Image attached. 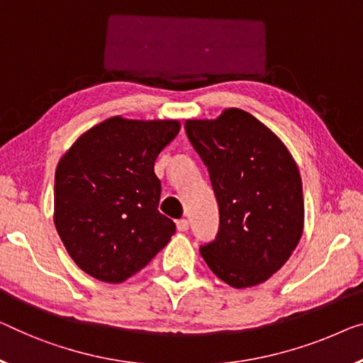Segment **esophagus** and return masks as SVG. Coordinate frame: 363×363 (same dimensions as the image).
<instances>
[{
  "instance_id": "obj_1",
  "label": "esophagus",
  "mask_w": 363,
  "mask_h": 363,
  "mask_svg": "<svg viewBox=\"0 0 363 363\" xmlns=\"http://www.w3.org/2000/svg\"><path fill=\"white\" fill-rule=\"evenodd\" d=\"M176 226H177V230H179V231H187L189 230V221L182 218V220L177 221Z\"/></svg>"
}]
</instances>
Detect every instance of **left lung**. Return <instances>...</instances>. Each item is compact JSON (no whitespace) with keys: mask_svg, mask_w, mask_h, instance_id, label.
<instances>
[{"mask_svg":"<svg viewBox=\"0 0 363 363\" xmlns=\"http://www.w3.org/2000/svg\"><path fill=\"white\" fill-rule=\"evenodd\" d=\"M218 202L215 240L200 246L210 270L235 289L266 282L289 261L303 233L298 166L277 135L250 112L186 121Z\"/></svg>","mask_w":363,"mask_h":363,"instance_id":"8db88e82","label":"left lung"}]
</instances>
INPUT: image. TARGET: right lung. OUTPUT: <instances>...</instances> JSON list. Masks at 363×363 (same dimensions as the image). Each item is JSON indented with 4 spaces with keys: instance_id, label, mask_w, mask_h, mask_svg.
I'll return each mask as SVG.
<instances>
[{
    "instance_id": "1",
    "label": "right lung",
    "mask_w": 363,
    "mask_h": 363,
    "mask_svg": "<svg viewBox=\"0 0 363 363\" xmlns=\"http://www.w3.org/2000/svg\"><path fill=\"white\" fill-rule=\"evenodd\" d=\"M179 130L177 121L111 117L62 156L53 221L69 256L91 277L123 282L174 235V221L158 212L155 161Z\"/></svg>"
}]
</instances>
